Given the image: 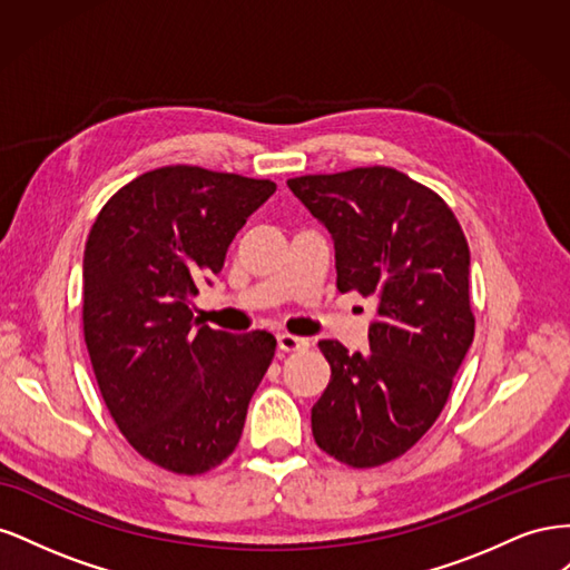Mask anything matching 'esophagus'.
<instances>
[{
  "label": "esophagus",
  "mask_w": 570,
  "mask_h": 570,
  "mask_svg": "<svg viewBox=\"0 0 570 570\" xmlns=\"http://www.w3.org/2000/svg\"><path fill=\"white\" fill-rule=\"evenodd\" d=\"M278 347H281V352H304L308 347V340L281 333L278 335Z\"/></svg>",
  "instance_id": "34e87169"
}]
</instances>
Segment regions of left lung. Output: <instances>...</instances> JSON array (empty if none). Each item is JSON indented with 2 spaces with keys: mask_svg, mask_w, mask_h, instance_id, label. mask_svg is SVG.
Masks as SVG:
<instances>
[{
  "mask_svg": "<svg viewBox=\"0 0 570 570\" xmlns=\"http://www.w3.org/2000/svg\"><path fill=\"white\" fill-rule=\"evenodd\" d=\"M331 233L337 289L373 297L366 354L318 342L333 377L312 409L314 440L354 469L411 450L440 416L473 342L471 252L433 189L387 166L287 180Z\"/></svg>",
  "mask_w": 570,
  "mask_h": 570,
  "instance_id": "8db88e82",
  "label": "left lung"
}]
</instances>
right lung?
I'll use <instances>...</instances> for the list:
<instances>
[{"instance_id":"add662e5","label":"right lung","mask_w":570,"mask_h":570,"mask_svg":"<svg viewBox=\"0 0 570 570\" xmlns=\"http://www.w3.org/2000/svg\"><path fill=\"white\" fill-rule=\"evenodd\" d=\"M275 183L166 166L107 202L85 243L82 327L97 385L145 459L195 475L228 459L275 354L266 331L233 335L189 308Z\"/></svg>"}]
</instances>
